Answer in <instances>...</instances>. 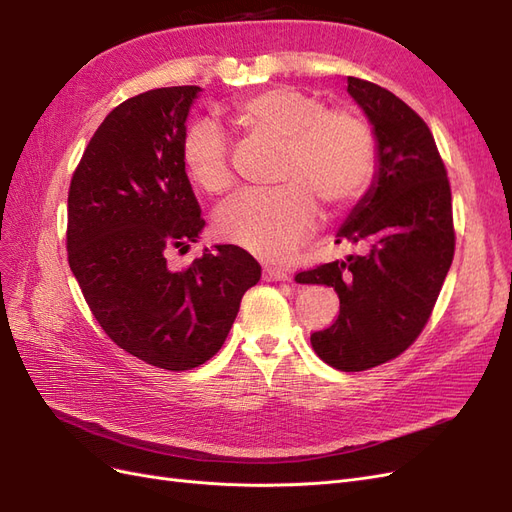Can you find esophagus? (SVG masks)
<instances>
[{
  "label": "esophagus",
  "instance_id": "obj_1",
  "mask_svg": "<svg viewBox=\"0 0 512 512\" xmlns=\"http://www.w3.org/2000/svg\"><path fill=\"white\" fill-rule=\"evenodd\" d=\"M262 277L269 282H286L290 280V275L286 269H277V267H265L262 269Z\"/></svg>",
  "mask_w": 512,
  "mask_h": 512
}]
</instances>
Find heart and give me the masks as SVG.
I'll use <instances>...</instances> for the list:
<instances>
[{"label": "heart", "mask_w": 512, "mask_h": 512, "mask_svg": "<svg viewBox=\"0 0 512 512\" xmlns=\"http://www.w3.org/2000/svg\"><path fill=\"white\" fill-rule=\"evenodd\" d=\"M243 130L282 145L271 192H241L220 209V237L265 260H282L318 222L314 195L342 209L363 192L374 168V134L346 108L297 87H269L235 106ZM185 173L203 192L230 188L226 136L218 123L194 121L181 138Z\"/></svg>", "instance_id": "b5f03b06"}]
</instances>
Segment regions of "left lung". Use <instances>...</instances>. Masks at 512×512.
Segmentation results:
<instances>
[{
  "instance_id": "obj_1",
  "label": "left lung",
  "mask_w": 512,
  "mask_h": 512,
  "mask_svg": "<svg viewBox=\"0 0 512 512\" xmlns=\"http://www.w3.org/2000/svg\"><path fill=\"white\" fill-rule=\"evenodd\" d=\"M376 141V170L335 243L361 254L299 273V284L331 286L339 316L312 335L324 363L363 371L404 352L429 314L455 254L451 185L427 123L389 89L348 76Z\"/></svg>"
}]
</instances>
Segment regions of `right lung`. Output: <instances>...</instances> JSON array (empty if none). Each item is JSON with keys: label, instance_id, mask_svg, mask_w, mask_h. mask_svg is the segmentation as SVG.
Instances as JSON below:
<instances>
[{"label": "right lung", "instance_id": "add662e5", "mask_svg": "<svg viewBox=\"0 0 512 512\" xmlns=\"http://www.w3.org/2000/svg\"><path fill=\"white\" fill-rule=\"evenodd\" d=\"M200 91L151 89L113 108L68 192V262L91 314L119 348L168 371L207 363L260 280V265L237 245L205 247L185 271L166 265L205 228L181 162Z\"/></svg>", "mask_w": 512, "mask_h": 512}]
</instances>
